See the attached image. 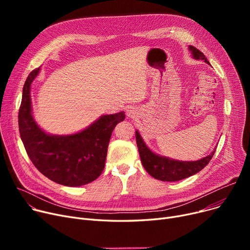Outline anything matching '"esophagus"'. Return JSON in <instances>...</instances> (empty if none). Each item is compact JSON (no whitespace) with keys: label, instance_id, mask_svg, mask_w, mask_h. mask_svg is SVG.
Instances as JSON below:
<instances>
[{"label":"esophagus","instance_id":"esophagus-1","mask_svg":"<svg viewBox=\"0 0 250 250\" xmlns=\"http://www.w3.org/2000/svg\"><path fill=\"white\" fill-rule=\"evenodd\" d=\"M135 114H136V112H135V110H134L133 108H128V109L126 110V115L129 116V117L135 116Z\"/></svg>","mask_w":250,"mask_h":250}]
</instances>
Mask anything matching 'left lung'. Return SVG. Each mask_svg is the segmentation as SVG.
Wrapping results in <instances>:
<instances>
[{"instance_id":"8db88e82","label":"left lung","mask_w":250,"mask_h":250,"mask_svg":"<svg viewBox=\"0 0 250 250\" xmlns=\"http://www.w3.org/2000/svg\"><path fill=\"white\" fill-rule=\"evenodd\" d=\"M188 48L193 59L203 60L209 64L208 61L202 51L192 45H189ZM136 140L144 168L146 169V171L151 176L161 181H178L200 172L202 169H204L208 164L209 160L212 159V157L216 152L214 149L211 154L196 161H179L157 155L152 152L147 147L138 130H136Z\"/></svg>"}]
</instances>
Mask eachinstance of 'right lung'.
<instances>
[{"mask_svg":"<svg viewBox=\"0 0 250 250\" xmlns=\"http://www.w3.org/2000/svg\"><path fill=\"white\" fill-rule=\"evenodd\" d=\"M39 71L41 68L33 70L23 87L18 124L25 150L48 179L65 187L88 185L102 173L112 130L125 120V112L102 115L77 134H46L33 120L31 108V84Z\"/></svg>","mask_w":250,"mask_h":250,"instance_id":"obj_1","label":"right lung"}]
</instances>
